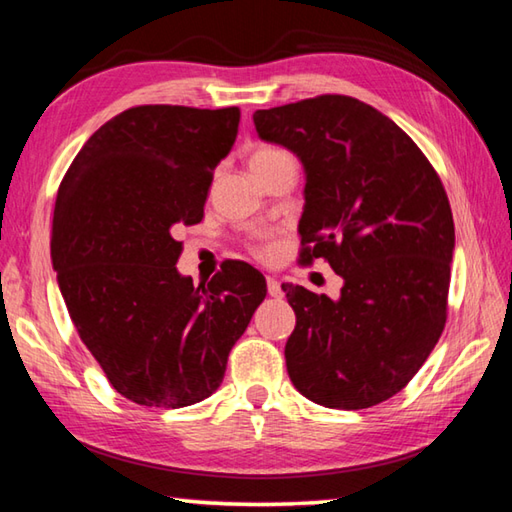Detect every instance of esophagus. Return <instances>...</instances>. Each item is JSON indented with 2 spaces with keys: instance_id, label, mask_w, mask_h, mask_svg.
Returning a JSON list of instances; mask_svg holds the SVG:
<instances>
[{
  "instance_id": "esophagus-1",
  "label": "esophagus",
  "mask_w": 512,
  "mask_h": 512,
  "mask_svg": "<svg viewBox=\"0 0 512 512\" xmlns=\"http://www.w3.org/2000/svg\"><path fill=\"white\" fill-rule=\"evenodd\" d=\"M266 286H268V295H271V297H282L284 295L282 284H280V280H277V277L268 275L266 277Z\"/></svg>"
}]
</instances>
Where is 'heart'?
<instances>
[{
    "mask_svg": "<svg viewBox=\"0 0 512 512\" xmlns=\"http://www.w3.org/2000/svg\"><path fill=\"white\" fill-rule=\"evenodd\" d=\"M282 156H291V154H286L282 147H275V145H259V147H255L253 154H250V167L268 165L277 159H282ZM271 253H273V246L259 248V255L262 257H268Z\"/></svg>",
    "mask_w": 512,
    "mask_h": 512,
    "instance_id": "obj_1",
    "label": "heart"
}]
</instances>
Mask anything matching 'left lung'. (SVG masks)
I'll return each instance as SVG.
<instances>
[{"label":"left lung","mask_w":512,"mask_h":512,"mask_svg":"<svg viewBox=\"0 0 512 512\" xmlns=\"http://www.w3.org/2000/svg\"><path fill=\"white\" fill-rule=\"evenodd\" d=\"M253 120L304 165L300 259L322 257L345 280L336 302L282 284L297 318L288 376L331 410L374 407L410 383L448 320V194L412 138L358 98L324 94Z\"/></svg>","instance_id":"1"}]
</instances>
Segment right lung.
I'll return each instance as SVG.
<instances>
[{"label": "right lung", "mask_w": 512, "mask_h": 512, "mask_svg": "<svg viewBox=\"0 0 512 512\" xmlns=\"http://www.w3.org/2000/svg\"><path fill=\"white\" fill-rule=\"evenodd\" d=\"M239 118V107L125 109L91 134L58 188L51 259L64 304L132 403L176 410L217 392L266 297L264 275L244 262L206 286L176 271V228L203 219Z\"/></svg>", "instance_id": "obj_1"}]
</instances>
